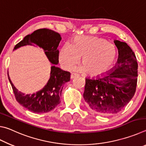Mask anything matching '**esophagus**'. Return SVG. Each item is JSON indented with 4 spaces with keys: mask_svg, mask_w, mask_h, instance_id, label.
I'll return each instance as SVG.
<instances>
[{
    "mask_svg": "<svg viewBox=\"0 0 146 146\" xmlns=\"http://www.w3.org/2000/svg\"><path fill=\"white\" fill-rule=\"evenodd\" d=\"M79 75H78V74H76V73H71V78L73 79L74 78L76 77V76H78Z\"/></svg>",
    "mask_w": 146,
    "mask_h": 146,
    "instance_id": "1",
    "label": "esophagus"
}]
</instances>
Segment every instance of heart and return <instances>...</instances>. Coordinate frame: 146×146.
Instances as JSON below:
<instances>
[{
  "label": "heart",
  "mask_w": 146,
  "mask_h": 146,
  "mask_svg": "<svg viewBox=\"0 0 146 146\" xmlns=\"http://www.w3.org/2000/svg\"><path fill=\"white\" fill-rule=\"evenodd\" d=\"M82 56V66L76 70L86 71L92 76L106 73L114 65L117 57L115 46L106 39L89 36H76L72 44L66 42L59 51L62 66L70 70L79 62Z\"/></svg>",
  "instance_id": "heart-1"
}]
</instances>
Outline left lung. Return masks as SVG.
Masks as SVG:
<instances>
[{"instance_id":"1","label":"left lung","mask_w":146,"mask_h":146,"mask_svg":"<svg viewBox=\"0 0 146 146\" xmlns=\"http://www.w3.org/2000/svg\"><path fill=\"white\" fill-rule=\"evenodd\" d=\"M117 63L106 75L86 78L83 97L93 112L110 115L120 112L135 95L138 63L134 52L125 42L115 40Z\"/></svg>"}]
</instances>
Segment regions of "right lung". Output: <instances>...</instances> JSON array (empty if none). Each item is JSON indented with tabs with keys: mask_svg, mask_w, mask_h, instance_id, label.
Here are the masks:
<instances>
[{
	"mask_svg": "<svg viewBox=\"0 0 146 146\" xmlns=\"http://www.w3.org/2000/svg\"><path fill=\"white\" fill-rule=\"evenodd\" d=\"M60 35L51 29L44 28L35 31L28 35L15 46L13 50L25 46L35 44L42 48L53 64L51 67L50 77L42 90L33 94H25L19 91L12 83L8 72L9 82L20 104L35 113H44L50 111L60 103V97L64 84L70 80L71 74L68 71L56 67L58 64V45L61 40Z\"/></svg>",
	"mask_w": 146,
	"mask_h": 146,
	"instance_id": "1",
	"label": "right lung"
}]
</instances>
